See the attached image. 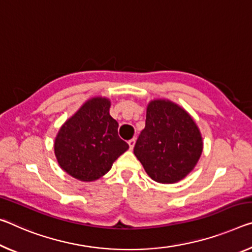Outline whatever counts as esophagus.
Returning <instances> with one entry per match:
<instances>
[{
    "label": "esophagus",
    "mask_w": 252,
    "mask_h": 252,
    "mask_svg": "<svg viewBox=\"0 0 252 252\" xmlns=\"http://www.w3.org/2000/svg\"><path fill=\"white\" fill-rule=\"evenodd\" d=\"M127 143H129L130 150H132V149H133V147H134V145H135V139H134V138H133V139H131V140L127 141Z\"/></svg>",
    "instance_id": "34e87169"
}]
</instances>
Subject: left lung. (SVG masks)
<instances>
[{
    "mask_svg": "<svg viewBox=\"0 0 252 252\" xmlns=\"http://www.w3.org/2000/svg\"><path fill=\"white\" fill-rule=\"evenodd\" d=\"M203 151L196 122L184 107L170 99H151L147 105L146 126L133 154L151 179L175 184L195 168Z\"/></svg>",
    "mask_w": 252,
    "mask_h": 252,
    "instance_id": "8db88e82",
    "label": "left lung"
}]
</instances>
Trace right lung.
I'll return each mask as SVG.
<instances>
[{
	"instance_id": "1",
	"label": "right lung",
	"mask_w": 252,
	"mask_h": 252,
	"mask_svg": "<svg viewBox=\"0 0 252 252\" xmlns=\"http://www.w3.org/2000/svg\"><path fill=\"white\" fill-rule=\"evenodd\" d=\"M110 98H89L56 135L54 150L58 165L78 181L94 182L103 177L129 149L119 137V123L110 115Z\"/></svg>"
}]
</instances>
